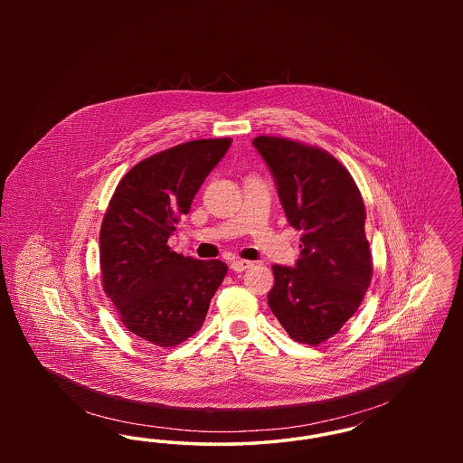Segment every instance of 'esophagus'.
Masks as SVG:
<instances>
[{
	"label": "esophagus",
	"instance_id": "obj_1",
	"mask_svg": "<svg viewBox=\"0 0 463 463\" xmlns=\"http://www.w3.org/2000/svg\"><path fill=\"white\" fill-rule=\"evenodd\" d=\"M253 265V262H250V260H232L231 262V269L234 270V272H242V270H246V269H250Z\"/></svg>",
	"mask_w": 463,
	"mask_h": 463
}]
</instances>
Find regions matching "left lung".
Masks as SVG:
<instances>
[{
    "mask_svg": "<svg viewBox=\"0 0 463 463\" xmlns=\"http://www.w3.org/2000/svg\"><path fill=\"white\" fill-rule=\"evenodd\" d=\"M253 146L274 176L288 223L302 231L295 267L272 265L267 302L293 340L317 345L353 317L372 281L364 203L345 166L321 147L269 135Z\"/></svg>",
    "mask_w": 463,
    "mask_h": 463,
    "instance_id": "obj_1",
    "label": "left lung"
}]
</instances>
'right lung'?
Returning a JSON list of instances; mask_svg holds the SVG:
<instances>
[{"instance_id": "right-lung-1", "label": "right lung", "mask_w": 463, "mask_h": 463, "mask_svg": "<svg viewBox=\"0 0 463 463\" xmlns=\"http://www.w3.org/2000/svg\"><path fill=\"white\" fill-rule=\"evenodd\" d=\"M232 138L191 140L123 176L100 227L102 287L133 335L174 347L201 328L227 265L196 260L166 242Z\"/></svg>"}]
</instances>
